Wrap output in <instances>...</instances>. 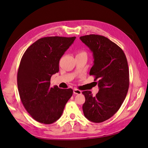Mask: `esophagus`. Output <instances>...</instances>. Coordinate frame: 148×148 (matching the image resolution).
Returning <instances> with one entry per match:
<instances>
[{
	"mask_svg": "<svg viewBox=\"0 0 148 148\" xmlns=\"http://www.w3.org/2000/svg\"><path fill=\"white\" fill-rule=\"evenodd\" d=\"M73 92L75 94H82V91H80V90L77 89H74L73 90Z\"/></svg>",
	"mask_w": 148,
	"mask_h": 148,
	"instance_id": "34e87169",
	"label": "esophagus"
}]
</instances>
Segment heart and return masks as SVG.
Here are the masks:
<instances>
[{
	"label": "heart",
	"mask_w": 148,
	"mask_h": 148,
	"mask_svg": "<svg viewBox=\"0 0 148 148\" xmlns=\"http://www.w3.org/2000/svg\"><path fill=\"white\" fill-rule=\"evenodd\" d=\"M86 54V53H85V52H84V51H80V52H79V53H78V54ZM77 54V55H78Z\"/></svg>",
	"instance_id": "obj_1"
}]
</instances>
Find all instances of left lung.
Listing matches in <instances>:
<instances>
[{
    "instance_id": "obj_1",
    "label": "left lung",
    "mask_w": 148,
    "mask_h": 148,
    "mask_svg": "<svg viewBox=\"0 0 148 148\" xmlns=\"http://www.w3.org/2000/svg\"><path fill=\"white\" fill-rule=\"evenodd\" d=\"M80 39L92 53L89 75L98 80L99 88L95 96L90 91L82 92L85 97L83 111L89 121L101 123L112 117L125 99L130 85L127 61L123 51L107 37L89 34Z\"/></svg>"
}]
</instances>
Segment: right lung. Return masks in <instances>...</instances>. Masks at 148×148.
Wrapping results in <instances>:
<instances>
[{
    "label": "right lung",
    "instance_id": "right-lung-1",
    "mask_svg": "<svg viewBox=\"0 0 148 148\" xmlns=\"http://www.w3.org/2000/svg\"><path fill=\"white\" fill-rule=\"evenodd\" d=\"M75 37L40 38L23 54L17 72V86L23 105L35 120L51 124L59 119L71 97L72 89L50 86L59 71V61Z\"/></svg>",
    "mask_w": 148,
    "mask_h": 148
}]
</instances>
